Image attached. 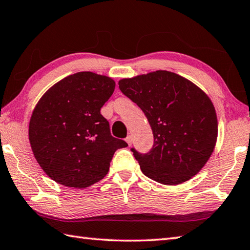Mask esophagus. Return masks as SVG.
<instances>
[{
    "mask_svg": "<svg viewBox=\"0 0 250 250\" xmlns=\"http://www.w3.org/2000/svg\"><path fill=\"white\" fill-rule=\"evenodd\" d=\"M126 143L127 144H128V146H130L131 144H133V137H131V136L129 135V136H127V137H126Z\"/></svg>",
    "mask_w": 250,
    "mask_h": 250,
    "instance_id": "obj_1",
    "label": "esophagus"
}]
</instances>
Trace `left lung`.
Masks as SVG:
<instances>
[{
	"mask_svg": "<svg viewBox=\"0 0 250 250\" xmlns=\"http://www.w3.org/2000/svg\"><path fill=\"white\" fill-rule=\"evenodd\" d=\"M119 87L151 126L150 151L130 149L145 175L164 185H177L196 175L213 152L218 137L209 97L191 82L167 70L122 79Z\"/></svg>",
	"mask_w": 250,
	"mask_h": 250,
	"instance_id": "8db88e82",
	"label": "left lung"
}]
</instances>
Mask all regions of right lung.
<instances>
[{
	"mask_svg": "<svg viewBox=\"0 0 250 250\" xmlns=\"http://www.w3.org/2000/svg\"><path fill=\"white\" fill-rule=\"evenodd\" d=\"M114 88L109 77L81 72L55 83L38 102L29 141L39 166L56 183L74 188L93 185L109 172L116 150L128 146L113 137L100 113Z\"/></svg>",
	"mask_w": 250,
	"mask_h": 250,
	"instance_id": "1",
	"label": "right lung"
}]
</instances>
